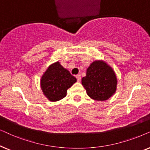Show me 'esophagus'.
<instances>
[{"mask_svg": "<svg viewBox=\"0 0 150 150\" xmlns=\"http://www.w3.org/2000/svg\"><path fill=\"white\" fill-rule=\"evenodd\" d=\"M76 78L77 79V81H81V77L80 75H76Z\"/></svg>", "mask_w": 150, "mask_h": 150, "instance_id": "esophagus-1", "label": "esophagus"}]
</instances>
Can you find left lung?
<instances>
[{"instance_id":"obj_1","label":"left lung","mask_w":150,"mask_h":150,"mask_svg":"<svg viewBox=\"0 0 150 150\" xmlns=\"http://www.w3.org/2000/svg\"><path fill=\"white\" fill-rule=\"evenodd\" d=\"M81 83L91 98L105 101L115 93L117 81L110 67L103 61H95L87 69Z\"/></svg>"}]
</instances>
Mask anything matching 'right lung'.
I'll return each instance as SVG.
<instances>
[{
  "mask_svg": "<svg viewBox=\"0 0 150 150\" xmlns=\"http://www.w3.org/2000/svg\"><path fill=\"white\" fill-rule=\"evenodd\" d=\"M76 81V78L57 62L50 66L42 75L41 88L49 100L56 101L65 97L67 89Z\"/></svg>",
  "mask_w": 150,
  "mask_h": 150,
  "instance_id": "add662e5",
  "label": "right lung"
}]
</instances>
